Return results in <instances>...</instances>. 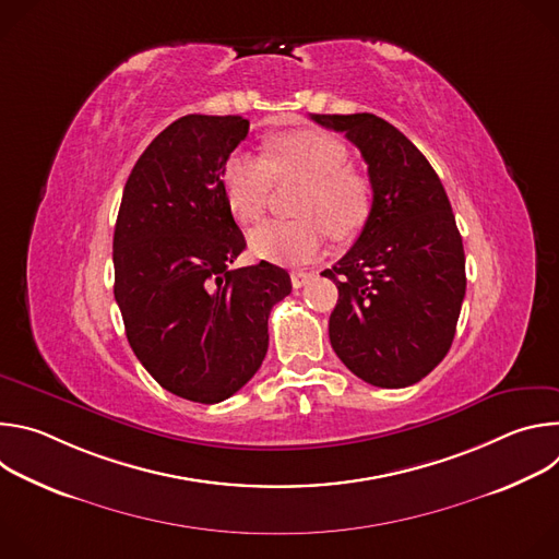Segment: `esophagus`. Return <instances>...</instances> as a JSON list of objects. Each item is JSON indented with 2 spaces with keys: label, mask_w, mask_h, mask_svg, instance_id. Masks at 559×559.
I'll return each instance as SVG.
<instances>
[{
  "label": "esophagus",
  "mask_w": 559,
  "mask_h": 559,
  "mask_svg": "<svg viewBox=\"0 0 559 559\" xmlns=\"http://www.w3.org/2000/svg\"><path fill=\"white\" fill-rule=\"evenodd\" d=\"M311 278H313L311 272H305V270H294V272H292V285H294V289L305 287Z\"/></svg>",
  "instance_id": "34e87169"
}]
</instances>
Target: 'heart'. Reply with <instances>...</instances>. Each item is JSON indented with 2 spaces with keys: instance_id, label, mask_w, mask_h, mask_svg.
<instances>
[{
  "instance_id": "obj_1",
  "label": "heart",
  "mask_w": 559,
  "mask_h": 559,
  "mask_svg": "<svg viewBox=\"0 0 559 559\" xmlns=\"http://www.w3.org/2000/svg\"><path fill=\"white\" fill-rule=\"evenodd\" d=\"M272 177L300 179L305 188L294 205L298 218L265 221L250 231V250L261 259L307 261L323 250L328 231L347 241L371 214V183L349 168L347 145L330 132L302 128L276 134L265 143V158L231 152L221 170V188L238 223L263 216Z\"/></svg>"
}]
</instances>
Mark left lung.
I'll return each instance as SVG.
<instances>
[{
    "label": "left lung",
    "mask_w": 559,
    "mask_h": 559,
    "mask_svg": "<svg viewBox=\"0 0 559 559\" xmlns=\"http://www.w3.org/2000/svg\"><path fill=\"white\" fill-rule=\"evenodd\" d=\"M360 150L373 190L352 250L323 276L338 287L330 341L373 386L416 384L447 356L466 289L462 236L425 154L384 119L311 115Z\"/></svg>",
    "instance_id": "obj_1"
}]
</instances>
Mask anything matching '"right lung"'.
<instances>
[{
    "label": "right lung",
    "mask_w": 559,
    "mask_h": 559,
    "mask_svg": "<svg viewBox=\"0 0 559 559\" xmlns=\"http://www.w3.org/2000/svg\"><path fill=\"white\" fill-rule=\"evenodd\" d=\"M248 130L238 115L170 123L134 164L115 225V300L128 343L158 384L203 405L259 371L270 311L292 292L278 265L231 267L246 236L221 170Z\"/></svg>",
    "instance_id": "obj_1"
}]
</instances>
